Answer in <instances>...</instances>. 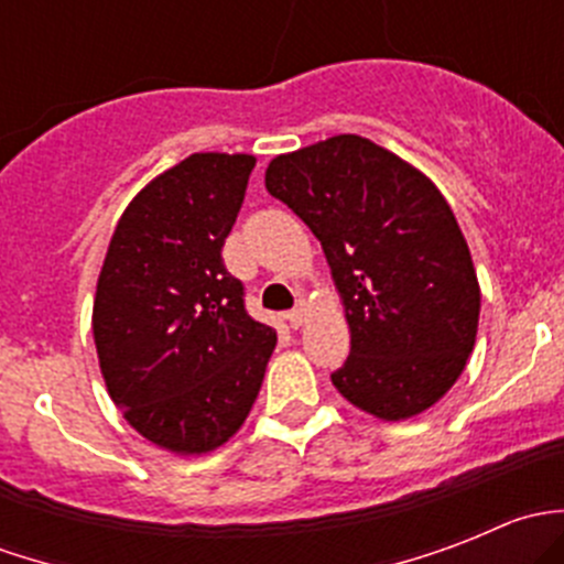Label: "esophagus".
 I'll return each instance as SVG.
<instances>
[{
    "instance_id": "esophagus-1",
    "label": "esophagus",
    "mask_w": 564,
    "mask_h": 564,
    "mask_svg": "<svg viewBox=\"0 0 564 564\" xmlns=\"http://www.w3.org/2000/svg\"><path fill=\"white\" fill-rule=\"evenodd\" d=\"M286 322L292 324V327H303V322H305V305L300 303L297 308L289 311V314H286Z\"/></svg>"
}]
</instances>
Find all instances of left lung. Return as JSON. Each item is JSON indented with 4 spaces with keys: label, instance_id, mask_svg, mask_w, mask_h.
<instances>
[{
    "label": "left lung",
    "instance_id": "1",
    "mask_svg": "<svg viewBox=\"0 0 564 564\" xmlns=\"http://www.w3.org/2000/svg\"><path fill=\"white\" fill-rule=\"evenodd\" d=\"M264 185L322 242L351 351L333 373L349 403L406 420L456 384L480 318V286L451 204L406 161L333 135L278 155Z\"/></svg>",
    "mask_w": 564,
    "mask_h": 564
}]
</instances>
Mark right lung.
<instances>
[{"label": "right lung", "instance_id": "obj_1", "mask_svg": "<svg viewBox=\"0 0 564 564\" xmlns=\"http://www.w3.org/2000/svg\"><path fill=\"white\" fill-rule=\"evenodd\" d=\"M253 166V155L196 152L155 176L119 218L98 278L108 395L172 453H209L240 431L278 344L220 256Z\"/></svg>", "mask_w": 564, "mask_h": 564}]
</instances>
